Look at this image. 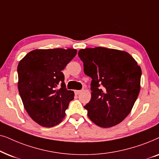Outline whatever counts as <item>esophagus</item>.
Returning <instances> with one entry per match:
<instances>
[{"mask_svg": "<svg viewBox=\"0 0 159 159\" xmlns=\"http://www.w3.org/2000/svg\"><path fill=\"white\" fill-rule=\"evenodd\" d=\"M74 92H75V94L76 95H78V94H79L81 92V90H75V91H74Z\"/></svg>", "mask_w": 159, "mask_h": 159, "instance_id": "1", "label": "esophagus"}]
</instances>
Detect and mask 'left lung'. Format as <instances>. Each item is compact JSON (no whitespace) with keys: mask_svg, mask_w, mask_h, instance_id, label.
Here are the masks:
<instances>
[{"mask_svg":"<svg viewBox=\"0 0 159 159\" xmlns=\"http://www.w3.org/2000/svg\"><path fill=\"white\" fill-rule=\"evenodd\" d=\"M84 71L92 78V97L84 108L90 120L103 128L122 121L132 111L140 90L142 70L129 53L104 47L78 52Z\"/></svg>","mask_w":159,"mask_h":159,"instance_id":"left-lung-1","label":"left lung"}]
</instances>
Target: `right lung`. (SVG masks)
<instances>
[{
  "label": "right lung",
  "instance_id": "right-lung-1",
  "mask_svg": "<svg viewBox=\"0 0 159 159\" xmlns=\"http://www.w3.org/2000/svg\"><path fill=\"white\" fill-rule=\"evenodd\" d=\"M76 53L74 48L35 49L19 62V92L28 115L39 125L52 127L65 118L74 92L66 89L62 70Z\"/></svg>",
  "mask_w": 159,
  "mask_h": 159
}]
</instances>
